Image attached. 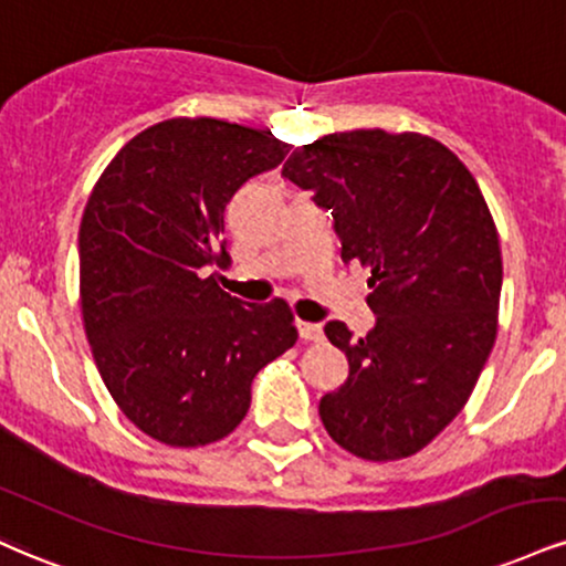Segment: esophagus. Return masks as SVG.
I'll return each mask as SVG.
<instances>
[{"instance_id":"obj_1","label":"esophagus","mask_w":566,"mask_h":566,"mask_svg":"<svg viewBox=\"0 0 566 566\" xmlns=\"http://www.w3.org/2000/svg\"><path fill=\"white\" fill-rule=\"evenodd\" d=\"M297 335L303 339H308V343H322L324 339V326L322 324H313V322H301L297 318Z\"/></svg>"}]
</instances>
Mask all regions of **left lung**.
<instances>
[{"label": "left lung", "mask_w": 566, "mask_h": 566, "mask_svg": "<svg viewBox=\"0 0 566 566\" xmlns=\"http://www.w3.org/2000/svg\"><path fill=\"white\" fill-rule=\"evenodd\" d=\"M282 176L329 210L343 261L371 271L369 335L324 326L350 371L318 417L358 459H408L459 417L499 335L503 263L485 197L438 139L385 128L297 147Z\"/></svg>", "instance_id": "1"}]
</instances>
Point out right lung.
Returning <instances> with one entry per match:
<instances>
[{"instance_id":"add662e5","label":"right lung","mask_w":566,"mask_h":566,"mask_svg":"<svg viewBox=\"0 0 566 566\" xmlns=\"http://www.w3.org/2000/svg\"><path fill=\"white\" fill-rule=\"evenodd\" d=\"M287 142L218 118H168L118 149L78 231L81 313L94 364L134 427L171 448L237 430L250 385L297 339L282 297L244 305L208 265H227L223 213Z\"/></svg>"}]
</instances>
